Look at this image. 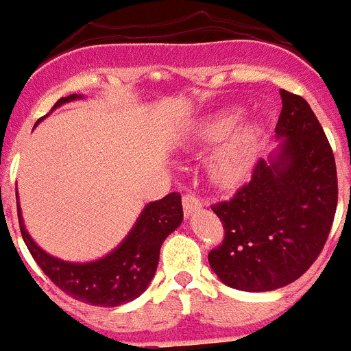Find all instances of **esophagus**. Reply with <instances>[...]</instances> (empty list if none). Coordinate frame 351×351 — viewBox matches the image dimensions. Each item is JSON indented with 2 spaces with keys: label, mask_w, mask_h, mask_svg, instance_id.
Here are the masks:
<instances>
[{
  "label": "esophagus",
  "mask_w": 351,
  "mask_h": 351,
  "mask_svg": "<svg viewBox=\"0 0 351 351\" xmlns=\"http://www.w3.org/2000/svg\"><path fill=\"white\" fill-rule=\"evenodd\" d=\"M182 207H184L186 214H191L193 210H197L202 207V200H200V197H198V195L186 193L184 197H182Z\"/></svg>",
  "instance_id": "34e87169"
}]
</instances>
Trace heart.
<instances>
[{"label": "heart", "instance_id": "obj_1", "mask_svg": "<svg viewBox=\"0 0 351 351\" xmlns=\"http://www.w3.org/2000/svg\"><path fill=\"white\" fill-rule=\"evenodd\" d=\"M234 123V116L214 117L204 123L197 132V141L200 144H216L226 135ZM255 135L253 130L241 128L234 132L230 137L214 151L210 158V173L213 178L223 186H230L239 182L246 176L253 154Z\"/></svg>", "mask_w": 351, "mask_h": 351}]
</instances>
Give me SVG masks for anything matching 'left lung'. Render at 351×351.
Here are the masks:
<instances>
[{"label":"left lung","mask_w":351,"mask_h":351,"mask_svg":"<svg viewBox=\"0 0 351 351\" xmlns=\"http://www.w3.org/2000/svg\"><path fill=\"white\" fill-rule=\"evenodd\" d=\"M278 156L260 158L228 200L210 209L223 223V241L209 265L225 285L269 291L299 280L327 243L337 207L332 147L302 96L280 91Z\"/></svg>","instance_id":"1"}]
</instances>
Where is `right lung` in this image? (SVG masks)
I'll use <instances>...</instances> for the list:
<instances>
[{
    "mask_svg": "<svg viewBox=\"0 0 351 351\" xmlns=\"http://www.w3.org/2000/svg\"><path fill=\"white\" fill-rule=\"evenodd\" d=\"M77 98L80 96H64L56 101L54 107ZM17 216L31 256L56 287L80 302L114 308L137 299L151 283L160 260L161 244L182 221V204L181 195L173 191L145 206L128 237L110 255L89 263H70L47 255L24 228L19 206Z\"/></svg>",
    "mask_w": 351,
    "mask_h": 351,
    "instance_id": "1",
    "label": "right lung"
}]
</instances>
